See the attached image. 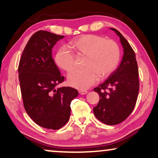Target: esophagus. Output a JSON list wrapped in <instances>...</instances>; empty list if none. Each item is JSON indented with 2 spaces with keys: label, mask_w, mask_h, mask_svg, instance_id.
Returning <instances> with one entry per match:
<instances>
[{
  "label": "esophagus",
  "mask_w": 158,
  "mask_h": 158,
  "mask_svg": "<svg viewBox=\"0 0 158 158\" xmlns=\"http://www.w3.org/2000/svg\"><path fill=\"white\" fill-rule=\"evenodd\" d=\"M88 93L87 90H79V94H81V95H85Z\"/></svg>",
  "instance_id": "esophagus-1"
}]
</instances>
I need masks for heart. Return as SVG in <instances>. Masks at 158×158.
<instances>
[{"instance_id":"obj_1","label":"heart","mask_w":158,"mask_h":158,"mask_svg":"<svg viewBox=\"0 0 158 158\" xmlns=\"http://www.w3.org/2000/svg\"><path fill=\"white\" fill-rule=\"evenodd\" d=\"M69 46L77 55L85 56L83 69H77L68 76V83L77 89L85 90L100 78H105L117 68L120 49L111 40L96 34H85L71 41ZM75 55L66 47L58 49L55 57L57 65L69 72L74 68Z\"/></svg>"}]
</instances>
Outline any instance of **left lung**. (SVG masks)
<instances>
[{
    "instance_id": "1",
    "label": "left lung",
    "mask_w": 158,
    "mask_h": 158,
    "mask_svg": "<svg viewBox=\"0 0 158 158\" xmlns=\"http://www.w3.org/2000/svg\"><path fill=\"white\" fill-rule=\"evenodd\" d=\"M111 29L119 36L124 55L118 68L94 89L100 96L98 105L94 108V113L103 124L116 125L126 119L134 110L139 81L135 52L118 30L114 28Z\"/></svg>"
}]
</instances>
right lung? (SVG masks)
Listing matches in <instances>:
<instances>
[{"label": "right lung", "mask_w": 158, "mask_h": 158, "mask_svg": "<svg viewBox=\"0 0 158 158\" xmlns=\"http://www.w3.org/2000/svg\"><path fill=\"white\" fill-rule=\"evenodd\" d=\"M64 36L36 31L29 39L19 61L18 73L24 109L39 126L59 129L68 122L70 103L78 96L71 87L56 86L64 77L60 74L52 49Z\"/></svg>", "instance_id": "right-lung-1"}]
</instances>
